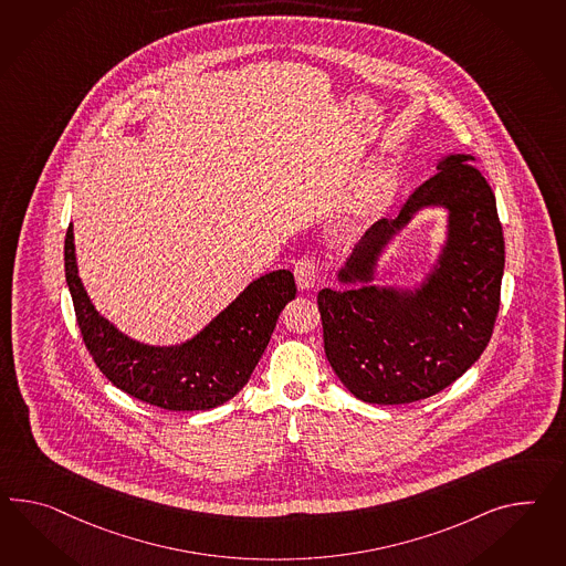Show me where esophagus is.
I'll use <instances>...</instances> for the list:
<instances>
[{
  "label": "esophagus",
  "mask_w": 566,
  "mask_h": 566,
  "mask_svg": "<svg viewBox=\"0 0 566 566\" xmlns=\"http://www.w3.org/2000/svg\"><path fill=\"white\" fill-rule=\"evenodd\" d=\"M293 275H295V281H297V287H300V290H314L316 283H318V264H316L314 259L304 256V259H300V261L295 262Z\"/></svg>",
  "instance_id": "obj_1"
}]
</instances>
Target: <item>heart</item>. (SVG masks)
<instances>
[{
	"label": "heart",
	"instance_id": "obj_1",
	"mask_svg": "<svg viewBox=\"0 0 566 566\" xmlns=\"http://www.w3.org/2000/svg\"><path fill=\"white\" fill-rule=\"evenodd\" d=\"M391 178L386 170H376L369 176V187H367V201L369 203H381L388 192H390Z\"/></svg>",
	"mask_w": 566,
	"mask_h": 566
}]
</instances>
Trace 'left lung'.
<instances>
[{"instance_id":"8db88e82","label":"left lung","mask_w":566,"mask_h":566,"mask_svg":"<svg viewBox=\"0 0 566 566\" xmlns=\"http://www.w3.org/2000/svg\"><path fill=\"white\" fill-rule=\"evenodd\" d=\"M470 154L437 161L398 218L379 219L338 271L348 290H322L324 350L334 374L369 405H408L448 388L479 361L493 334L505 269L503 228ZM449 211L447 242L415 289L374 286L378 259L422 208Z\"/></svg>"}]
</instances>
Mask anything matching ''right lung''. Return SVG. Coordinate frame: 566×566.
Wrapping results in <instances>:
<instances>
[{"mask_svg":"<svg viewBox=\"0 0 566 566\" xmlns=\"http://www.w3.org/2000/svg\"><path fill=\"white\" fill-rule=\"evenodd\" d=\"M65 279L86 348L104 376L133 398L164 410H209L242 390L295 300L293 273L279 269L254 279L189 340L156 347L120 333L94 307L77 275L73 226L65 235Z\"/></svg>","mask_w":566,"mask_h":566,"instance_id":"right-lung-1","label":"right lung"}]
</instances>
